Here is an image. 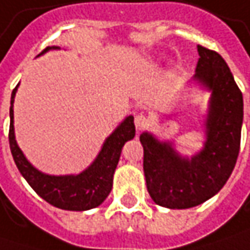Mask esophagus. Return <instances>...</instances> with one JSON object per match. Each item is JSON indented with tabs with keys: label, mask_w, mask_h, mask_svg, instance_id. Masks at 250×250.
I'll list each match as a JSON object with an SVG mask.
<instances>
[{
	"label": "esophagus",
	"mask_w": 250,
	"mask_h": 250,
	"mask_svg": "<svg viewBox=\"0 0 250 250\" xmlns=\"http://www.w3.org/2000/svg\"><path fill=\"white\" fill-rule=\"evenodd\" d=\"M150 125V118L147 115H145V114H138L136 117H135V126H136V129L142 130L145 129V128H147Z\"/></svg>",
	"instance_id": "1"
}]
</instances>
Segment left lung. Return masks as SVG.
I'll return each instance as SVG.
<instances>
[{
  "instance_id": "1",
  "label": "left lung",
  "mask_w": 250,
  "mask_h": 250,
  "mask_svg": "<svg viewBox=\"0 0 250 250\" xmlns=\"http://www.w3.org/2000/svg\"><path fill=\"white\" fill-rule=\"evenodd\" d=\"M197 51L195 78L211 90L203 151L181 159L168 143L149 133L140 136L147 190L154 203L168 208H189L214 196L226 185L241 149L242 91L220 54L200 44Z\"/></svg>"
}]
</instances>
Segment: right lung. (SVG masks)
Segmentation results:
<instances>
[{"label":"right lung","instance_id":"add662e5","mask_svg":"<svg viewBox=\"0 0 250 250\" xmlns=\"http://www.w3.org/2000/svg\"><path fill=\"white\" fill-rule=\"evenodd\" d=\"M50 50V47L44 48L42 54ZM16 89L12 90L11 96V108H9V147L15 160V164L21 174L27 181V184L33 188L34 192L43 197L50 205L63 208L82 211L94 208L101 205L105 197L110 195L112 188V177L117 168L121 156L122 146L125 142L133 139L135 136V124L133 117H128L121 124L117 130L105 140L99 157L86 171L79 175H66V177H51L42 174L30 163L24 159L23 153L16 145L14 135V104Z\"/></svg>","mask_w":250,"mask_h":250}]
</instances>
